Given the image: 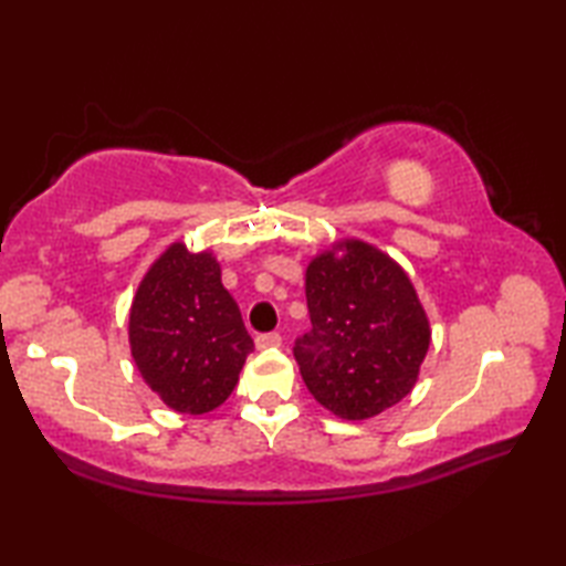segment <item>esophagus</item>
I'll return each instance as SVG.
<instances>
[{
	"label": "esophagus",
	"mask_w": 566,
	"mask_h": 566,
	"mask_svg": "<svg viewBox=\"0 0 566 566\" xmlns=\"http://www.w3.org/2000/svg\"><path fill=\"white\" fill-rule=\"evenodd\" d=\"M255 345L260 347H280L282 345V335L280 333H262V335H258L255 338Z\"/></svg>",
	"instance_id": "esophagus-1"
}]
</instances>
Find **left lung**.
<instances>
[{
    "instance_id": "left-lung-1",
    "label": "left lung",
    "mask_w": 566,
    "mask_h": 566,
    "mask_svg": "<svg viewBox=\"0 0 566 566\" xmlns=\"http://www.w3.org/2000/svg\"><path fill=\"white\" fill-rule=\"evenodd\" d=\"M311 333L294 357L311 396L343 420H367L413 391L430 321L389 252L338 238L306 264Z\"/></svg>"
}]
</instances>
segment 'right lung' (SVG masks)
Returning <instances> with one entry per match:
<instances>
[{
	"label": "right lung",
	"instance_id": "1",
	"mask_svg": "<svg viewBox=\"0 0 566 566\" xmlns=\"http://www.w3.org/2000/svg\"><path fill=\"white\" fill-rule=\"evenodd\" d=\"M128 345L148 389L187 416L219 408L255 347L221 282V262L209 248L191 252L182 240L143 274L128 311Z\"/></svg>",
	"mask_w": 566,
	"mask_h": 566
}]
</instances>
